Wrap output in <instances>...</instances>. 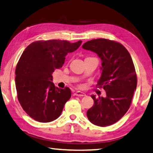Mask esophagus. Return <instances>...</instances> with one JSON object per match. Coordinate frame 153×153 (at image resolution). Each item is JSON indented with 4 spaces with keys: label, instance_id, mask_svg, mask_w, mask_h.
Wrapping results in <instances>:
<instances>
[{
    "label": "esophagus",
    "instance_id": "esophagus-1",
    "mask_svg": "<svg viewBox=\"0 0 153 153\" xmlns=\"http://www.w3.org/2000/svg\"><path fill=\"white\" fill-rule=\"evenodd\" d=\"M74 95L76 96H80V97H83V96H85L86 94L83 92H81V91H76V92L74 93Z\"/></svg>",
    "mask_w": 153,
    "mask_h": 153
}]
</instances>
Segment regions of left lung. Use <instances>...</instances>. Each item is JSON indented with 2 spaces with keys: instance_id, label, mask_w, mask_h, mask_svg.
I'll return each instance as SVG.
<instances>
[{
  "instance_id": "1",
  "label": "left lung",
  "mask_w": 153,
  "mask_h": 153,
  "mask_svg": "<svg viewBox=\"0 0 153 153\" xmlns=\"http://www.w3.org/2000/svg\"><path fill=\"white\" fill-rule=\"evenodd\" d=\"M82 48L96 53L102 61L98 85L106 91L105 98L91 96L94 103L87 111V116L95 125H111L128 111L137 88L132 58L123 45L107 39L88 41Z\"/></svg>"
}]
</instances>
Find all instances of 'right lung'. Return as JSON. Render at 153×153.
<instances>
[{"label":"right lung","instance_id":"obj_1","mask_svg":"<svg viewBox=\"0 0 153 153\" xmlns=\"http://www.w3.org/2000/svg\"><path fill=\"white\" fill-rule=\"evenodd\" d=\"M59 39L36 41L25 48L16 68V88L22 109L35 120L49 123L58 118L71 97L70 88H58L53 72L63 66L65 56L81 46Z\"/></svg>","mask_w":153,"mask_h":153}]
</instances>
